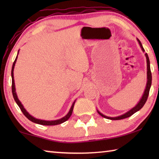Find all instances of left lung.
Listing matches in <instances>:
<instances>
[{
  "instance_id": "8db88e82",
  "label": "left lung",
  "mask_w": 159,
  "mask_h": 159,
  "mask_svg": "<svg viewBox=\"0 0 159 159\" xmlns=\"http://www.w3.org/2000/svg\"><path fill=\"white\" fill-rule=\"evenodd\" d=\"M138 41L139 42V44L140 45V47L142 48V50L143 52H144V49L142 47V45L141 43V42L138 39ZM145 56H146V58H147V85H146V88H145L144 90V92L143 95H142V98L139 102H138V104H137V105L133 107V109H131L130 111L126 112L125 114H123V115H120L119 116H117V117H109V116H104V114H102V113L99 112V111H98V114L102 116V117L107 118V119H111V120H120V119H123V118H128L131 116L132 115L134 114V113L137 112L138 111H139V109H141L143 106L144 105V104L146 103V102L147 100V98H148V96H149V90H150V88H151V85H152V72H151V69H150V62H149V57H148V55L147 53H145Z\"/></svg>"
}]
</instances>
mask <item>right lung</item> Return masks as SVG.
<instances>
[{
	"label": "right lung",
	"mask_w": 159,
	"mask_h": 159,
	"mask_svg": "<svg viewBox=\"0 0 159 159\" xmlns=\"http://www.w3.org/2000/svg\"><path fill=\"white\" fill-rule=\"evenodd\" d=\"M18 53H19V50H18ZM17 57H16V59L14 62H13L12 64V71H11V76H12V95H13V98H14L15 101L16 102V103L17 104V105L20 107L21 111H22V113L24 114V115L25 116L28 118L29 120H30L31 121L34 122L35 123H38V124H40V125H59V124H61V123H62L64 122H65L66 120H67L70 118V116H71L72 114V111H73V109H74V104H75V100L74 102V103L72 104V106L71 107V109H70L69 111L68 114H67L65 116H64L63 118H60V119H58V120H41V119H37V118H34L31 115H30L29 114V113L26 111V110L24 108V107L22 104H21V102L19 100V99L17 98V93L15 92V80H14V73H13V71H14V68H15V63H16V61H17Z\"/></svg>",
	"instance_id": "obj_1"
}]
</instances>
